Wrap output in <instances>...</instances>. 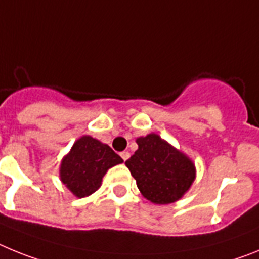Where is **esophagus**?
<instances>
[{"instance_id":"esophagus-1","label":"esophagus","mask_w":259,"mask_h":259,"mask_svg":"<svg viewBox=\"0 0 259 259\" xmlns=\"http://www.w3.org/2000/svg\"><path fill=\"white\" fill-rule=\"evenodd\" d=\"M120 155H121V157H122L123 161H126L127 159H129V157H130V154L127 151H122Z\"/></svg>"}]
</instances>
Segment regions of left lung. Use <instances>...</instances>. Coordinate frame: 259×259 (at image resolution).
<instances>
[{"mask_svg": "<svg viewBox=\"0 0 259 259\" xmlns=\"http://www.w3.org/2000/svg\"><path fill=\"white\" fill-rule=\"evenodd\" d=\"M138 150L125 161L142 195L156 204L183 197L195 179L192 160L157 134L137 139Z\"/></svg>", "mask_w": 259, "mask_h": 259, "instance_id": "obj_1", "label": "left lung"}]
</instances>
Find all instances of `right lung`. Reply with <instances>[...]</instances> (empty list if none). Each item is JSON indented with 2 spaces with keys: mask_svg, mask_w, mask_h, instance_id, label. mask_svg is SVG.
Instances as JSON below:
<instances>
[{
  "mask_svg": "<svg viewBox=\"0 0 259 259\" xmlns=\"http://www.w3.org/2000/svg\"><path fill=\"white\" fill-rule=\"evenodd\" d=\"M122 161L109 146L84 136L64 157L60 176L74 195L83 198L96 192L107 170Z\"/></svg>",
  "mask_w": 259,
  "mask_h": 259,
  "instance_id": "right-lung-1",
  "label": "right lung"
}]
</instances>
